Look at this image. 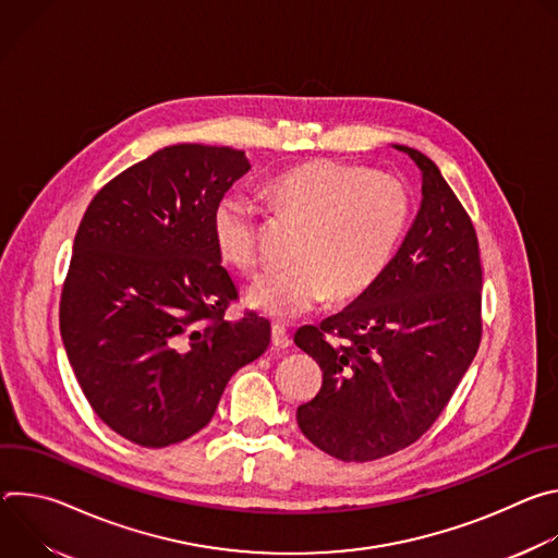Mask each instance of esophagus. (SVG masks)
<instances>
[{"label": "esophagus", "mask_w": 558, "mask_h": 558, "mask_svg": "<svg viewBox=\"0 0 558 558\" xmlns=\"http://www.w3.org/2000/svg\"><path fill=\"white\" fill-rule=\"evenodd\" d=\"M271 344L276 349H287L291 347V336L287 333V329L282 325H274L271 327Z\"/></svg>", "instance_id": "obj_1"}]
</instances>
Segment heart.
I'll return each instance as SVG.
<instances>
[{"mask_svg": "<svg viewBox=\"0 0 558 558\" xmlns=\"http://www.w3.org/2000/svg\"><path fill=\"white\" fill-rule=\"evenodd\" d=\"M269 196L304 225L295 267L267 271L247 291L250 306L276 320H293L331 295L349 300L368 291L390 265L411 216L409 192L395 177L331 158L278 174ZM211 235L229 265L252 271L260 263L250 196L227 192L216 201Z\"/></svg>", "mask_w": 558, "mask_h": 558, "instance_id": "b5f03b06", "label": "heart"}]
</instances>
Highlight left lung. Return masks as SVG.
I'll list each match as a JSON object with an SVG mask.
<instances>
[{"label": "left lung", "instance_id": "obj_1", "mask_svg": "<svg viewBox=\"0 0 558 558\" xmlns=\"http://www.w3.org/2000/svg\"><path fill=\"white\" fill-rule=\"evenodd\" d=\"M422 203L381 278L293 342L323 368L298 426L342 461L417 441L439 417L482 340V260L474 227L430 158L413 147Z\"/></svg>", "mask_w": 558, "mask_h": 558}]
</instances>
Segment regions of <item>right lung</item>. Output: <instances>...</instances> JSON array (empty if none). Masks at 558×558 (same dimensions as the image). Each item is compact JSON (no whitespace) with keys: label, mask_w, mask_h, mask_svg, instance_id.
I'll use <instances>...</instances> for the list:
<instances>
[{"label":"right lung","mask_w":558,"mask_h":558,"mask_svg":"<svg viewBox=\"0 0 558 558\" xmlns=\"http://www.w3.org/2000/svg\"><path fill=\"white\" fill-rule=\"evenodd\" d=\"M250 170L241 149L163 147L112 179L76 229L61 340L93 411L138 446L205 428L229 377L271 342L265 317H222L238 289L211 235L216 201Z\"/></svg>","instance_id":"right-lung-1"}]
</instances>
